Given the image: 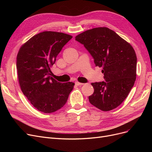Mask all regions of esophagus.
Returning a JSON list of instances; mask_svg holds the SVG:
<instances>
[{
	"mask_svg": "<svg viewBox=\"0 0 152 152\" xmlns=\"http://www.w3.org/2000/svg\"><path fill=\"white\" fill-rule=\"evenodd\" d=\"M75 84L76 85H77V86H82V85H83L84 84L83 83H79V82H75Z\"/></svg>",
	"mask_w": 152,
	"mask_h": 152,
	"instance_id": "1",
	"label": "esophagus"
}]
</instances>
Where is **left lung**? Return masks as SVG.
<instances>
[{
    "mask_svg": "<svg viewBox=\"0 0 152 152\" xmlns=\"http://www.w3.org/2000/svg\"><path fill=\"white\" fill-rule=\"evenodd\" d=\"M75 39L88 50L95 66L103 68L105 81L91 83L94 92L89 102L102 111L116 108L127 97L136 79L137 57L133 47L106 27L87 30Z\"/></svg>",
    "mask_w": 152,
    "mask_h": 152,
    "instance_id": "left-lung-1",
    "label": "left lung"
}]
</instances>
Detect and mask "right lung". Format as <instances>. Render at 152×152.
<instances>
[{"label":"right lung","mask_w":152,"mask_h":152,"mask_svg":"<svg viewBox=\"0 0 152 152\" xmlns=\"http://www.w3.org/2000/svg\"><path fill=\"white\" fill-rule=\"evenodd\" d=\"M73 37L55 31H44L29 39L17 58L18 81L23 94L38 111L50 113L65 105L75 83H61L50 76V67L62 48Z\"/></svg>","instance_id":"right-lung-1"}]
</instances>
